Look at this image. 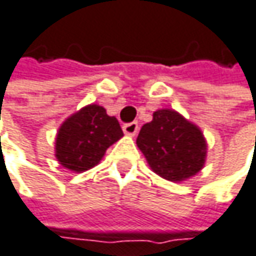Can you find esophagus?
Instances as JSON below:
<instances>
[{
  "label": "esophagus",
  "instance_id": "obj_1",
  "mask_svg": "<svg viewBox=\"0 0 256 256\" xmlns=\"http://www.w3.org/2000/svg\"><path fill=\"white\" fill-rule=\"evenodd\" d=\"M123 132H124V134H128V136H136L138 132H139V124H138L136 122L128 123V124L123 126Z\"/></svg>",
  "mask_w": 256,
  "mask_h": 256
}]
</instances>
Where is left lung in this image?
Segmentation results:
<instances>
[{
  "label": "left lung",
  "instance_id": "left-lung-1",
  "mask_svg": "<svg viewBox=\"0 0 256 256\" xmlns=\"http://www.w3.org/2000/svg\"><path fill=\"white\" fill-rule=\"evenodd\" d=\"M136 143L150 169L169 182L190 179L205 166L208 143L202 130L173 108L156 110Z\"/></svg>",
  "mask_w": 256,
  "mask_h": 256
}]
</instances>
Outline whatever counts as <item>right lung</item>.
<instances>
[{
	"label": "right lung",
	"mask_w": 256,
	"mask_h": 256,
	"mask_svg": "<svg viewBox=\"0 0 256 256\" xmlns=\"http://www.w3.org/2000/svg\"><path fill=\"white\" fill-rule=\"evenodd\" d=\"M123 138L114 116L98 104H87L68 116L58 128L54 153L62 168L82 173L94 168L106 150Z\"/></svg>",
	"instance_id": "add662e5"
}]
</instances>
